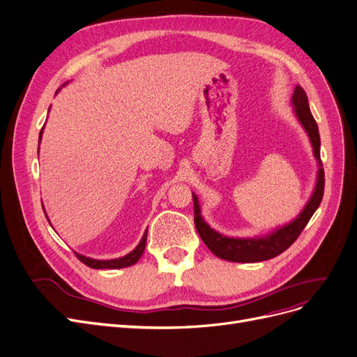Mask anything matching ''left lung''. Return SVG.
<instances>
[{
  "instance_id": "1",
  "label": "left lung",
  "mask_w": 357,
  "mask_h": 357,
  "mask_svg": "<svg viewBox=\"0 0 357 357\" xmlns=\"http://www.w3.org/2000/svg\"><path fill=\"white\" fill-rule=\"evenodd\" d=\"M291 105L294 106V114H296L301 127L307 132V136H309V140L313 147V155L317 161L319 169L313 193L310 196V199L304 205L303 211L292 221L280 227H276L272 231H268L267 235L254 238L226 236L211 229L201 214L198 196L192 193L196 230H198L201 239L204 241L206 247L210 248V251L214 255L223 258V260L235 263H258L270 260V258L282 254L296 242V239L300 236V233L303 231L305 225L309 223V220L312 218L319 205H321L325 189V174L321 161V137H319V128L310 112L305 91L300 85H297L296 90H294Z\"/></svg>"
}]
</instances>
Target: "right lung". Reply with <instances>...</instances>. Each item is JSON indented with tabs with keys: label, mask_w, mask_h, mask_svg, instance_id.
<instances>
[{
	"label": "right lung",
	"mask_w": 357,
	"mask_h": 357,
	"mask_svg": "<svg viewBox=\"0 0 357 357\" xmlns=\"http://www.w3.org/2000/svg\"><path fill=\"white\" fill-rule=\"evenodd\" d=\"M65 85V84H63ZM44 130V128H43ZM43 130L40 132V139H38V144L41 143V139H43ZM40 149V147H38ZM47 217V215H45ZM48 220V218H47ZM146 238H147V229L144 231V235L142 238V241L139 242V245L136 248H134L131 252H128L127 255L124 257H119V258H114V260H94V258H90V257H85V255H81V254H77V257L79 258V261H82L85 266H89L91 268H122V267H128V266H132L136 264L140 257L144 251V247H146Z\"/></svg>",
	"instance_id": "right-lung-1"
}]
</instances>
